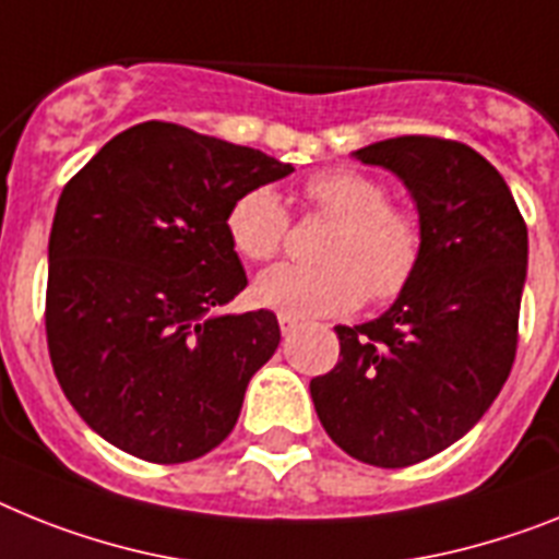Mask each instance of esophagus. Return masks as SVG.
<instances>
[{
  "mask_svg": "<svg viewBox=\"0 0 559 559\" xmlns=\"http://www.w3.org/2000/svg\"><path fill=\"white\" fill-rule=\"evenodd\" d=\"M278 326H281V332H284V335H289V332L298 330V321H295V318H289V316H278Z\"/></svg>",
  "mask_w": 559,
  "mask_h": 559,
  "instance_id": "esophagus-1",
  "label": "esophagus"
}]
</instances>
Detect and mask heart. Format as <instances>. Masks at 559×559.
<instances>
[{"label":"heart","instance_id":"obj_1","mask_svg":"<svg viewBox=\"0 0 559 559\" xmlns=\"http://www.w3.org/2000/svg\"><path fill=\"white\" fill-rule=\"evenodd\" d=\"M304 195L332 218L318 247L321 264H281L258 275L252 295L289 318L341 316L364 301H392L415 278L424 238L415 215L389 204V190L358 170H326ZM289 215L272 187L241 192L227 213V236L250 261H270L287 238Z\"/></svg>","mask_w":559,"mask_h":559}]
</instances>
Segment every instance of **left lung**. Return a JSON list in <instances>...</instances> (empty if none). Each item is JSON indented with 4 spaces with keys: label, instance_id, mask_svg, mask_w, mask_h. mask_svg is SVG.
I'll return each mask as SVG.
<instances>
[{
    "label": "left lung",
    "instance_id": "obj_1",
    "mask_svg": "<svg viewBox=\"0 0 559 559\" xmlns=\"http://www.w3.org/2000/svg\"><path fill=\"white\" fill-rule=\"evenodd\" d=\"M352 156L401 178L424 252L381 318L335 326L341 358L309 392L346 454L401 468L452 447L500 395L518 349L528 233L503 176L466 144L397 135Z\"/></svg>",
    "mask_w": 559,
    "mask_h": 559
}]
</instances>
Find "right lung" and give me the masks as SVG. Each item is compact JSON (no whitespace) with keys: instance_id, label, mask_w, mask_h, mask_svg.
<instances>
[{"instance_id":"1","label":"right lung","mask_w":559,"mask_h":559,"mask_svg":"<svg viewBox=\"0 0 559 559\" xmlns=\"http://www.w3.org/2000/svg\"><path fill=\"white\" fill-rule=\"evenodd\" d=\"M293 164L144 121L98 150L56 204L48 349L96 435L150 463H187L227 438L252 374L278 349L270 309L222 312L243 287L233 201Z\"/></svg>"}]
</instances>
